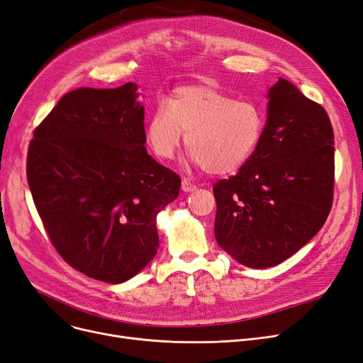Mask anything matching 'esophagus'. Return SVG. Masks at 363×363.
<instances>
[{"label":"esophagus","instance_id":"obj_1","mask_svg":"<svg viewBox=\"0 0 363 363\" xmlns=\"http://www.w3.org/2000/svg\"><path fill=\"white\" fill-rule=\"evenodd\" d=\"M182 189H183V192H194V191L196 189V184H194L191 180L183 179V182H182Z\"/></svg>","mask_w":363,"mask_h":363}]
</instances>
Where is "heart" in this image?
Here are the masks:
<instances>
[{
	"mask_svg": "<svg viewBox=\"0 0 363 363\" xmlns=\"http://www.w3.org/2000/svg\"><path fill=\"white\" fill-rule=\"evenodd\" d=\"M262 131L264 116L253 103L235 101L213 86L191 84L153 111L146 135L157 157L172 159L186 133L191 161L225 176L249 161Z\"/></svg>",
	"mask_w": 363,
	"mask_h": 363,
	"instance_id": "b5f03b06",
	"label": "heart"
}]
</instances>
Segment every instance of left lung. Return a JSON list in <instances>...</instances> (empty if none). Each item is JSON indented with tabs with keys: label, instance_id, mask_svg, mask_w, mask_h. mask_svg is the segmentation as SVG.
Returning <instances> with one entry per match:
<instances>
[{
	"label": "left lung",
	"instance_id": "1",
	"mask_svg": "<svg viewBox=\"0 0 363 363\" xmlns=\"http://www.w3.org/2000/svg\"><path fill=\"white\" fill-rule=\"evenodd\" d=\"M249 161L214 187L217 244L241 265L269 268L325 225L333 199L335 149L326 110L279 79Z\"/></svg>",
	"mask_w": 363,
	"mask_h": 363
}]
</instances>
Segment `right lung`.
Here are the masks:
<instances>
[{"mask_svg": "<svg viewBox=\"0 0 363 363\" xmlns=\"http://www.w3.org/2000/svg\"><path fill=\"white\" fill-rule=\"evenodd\" d=\"M138 86L65 94L34 131L26 177L56 252L88 277L133 279L159 247L156 216L180 177L146 150Z\"/></svg>", "mask_w": 363, "mask_h": 363, "instance_id": "add662e5", "label": "right lung"}]
</instances>
